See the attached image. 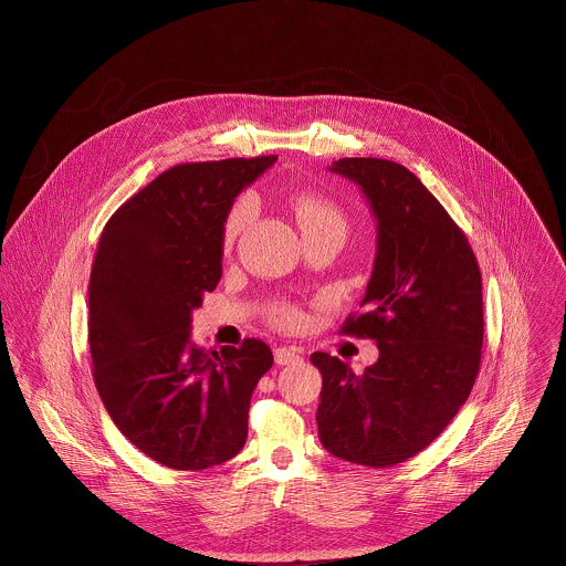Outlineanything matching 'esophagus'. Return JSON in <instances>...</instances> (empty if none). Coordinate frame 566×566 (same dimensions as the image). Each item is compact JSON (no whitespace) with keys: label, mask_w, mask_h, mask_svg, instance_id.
Instances as JSON below:
<instances>
[{"label":"esophagus","mask_w":566,"mask_h":566,"mask_svg":"<svg viewBox=\"0 0 566 566\" xmlns=\"http://www.w3.org/2000/svg\"><path fill=\"white\" fill-rule=\"evenodd\" d=\"M301 359H303L301 350L294 348V346H279V348H274V361L279 366H290V364H296Z\"/></svg>","instance_id":"esophagus-1"}]
</instances>
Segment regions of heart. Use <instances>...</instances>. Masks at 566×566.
<instances>
[{"instance_id": "obj_1", "label": "heart", "mask_w": 566, "mask_h": 566, "mask_svg": "<svg viewBox=\"0 0 566 566\" xmlns=\"http://www.w3.org/2000/svg\"><path fill=\"white\" fill-rule=\"evenodd\" d=\"M252 213V200L250 198H242L235 202V207L231 209L227 222H224V243L231 245L235 242V238L240 235L243 224L248 222ZM292 213L301 227V231H310V229H337L344 233V216L342 211L324 200L318 196L305 193V196H296L292 200ZM272 321L283 328H296L298 324L303 323V314L292 307V305H281L272 312Z\"/></svg>"}]
</instances>
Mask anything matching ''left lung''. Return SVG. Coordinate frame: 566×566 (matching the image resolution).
Returning a JSON list of instances; mask_svg holds the SVG:
<instances>
[{"label":"left lung","instance_id":"left-lung-1","mask_svg":"<svg viewBox=\"0 0 566 566\" xmlns=\"http://www.w3.org/2000/svg\"><path fill=\"white\" fill-rule=\"evenodd\" d=\"M377 220V254L359 316L342 333L377 342L379 359L355 375L314 353L323 375L318 436L346 462L386 469L429 447L467 403L484 344L482 274L473 248L403 165L339 159Z\"/></svg>","mask_w":566,"mask_h":566}]
</instances>
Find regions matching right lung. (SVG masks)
Wrapping results in <instances>:
<instances>
[{"label": "right lung", "instance_id": "obj_1", "mask_svg": "<svg viewBox=\"0 0 566 566\" xmlns=\"http://www.w3.org/2000/svg\"><path fill=\"white\" fill-rule=\"evenodd\" d=\"M276 157L174 165L106 222L88 279L95 388L117 429L148 458L202 471L235 458L261 339L218 350L191 342V312L222 276L224 222L243 187Z\"/></svg>", "mask_w": 566, "mask_h": 566}]
</instances>
